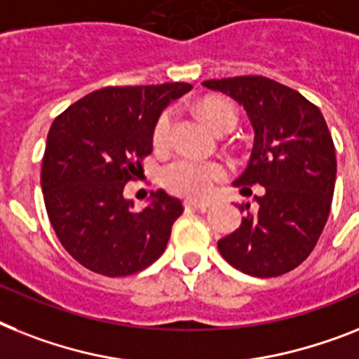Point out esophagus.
Returning <instances> with one entry per match:
<instances>
[{
  "label": "esophagus",
  "mask_w": 359,
  "mask_h": 359,
  "mask_svg": "<svg viewBox=\"0 0 359 359\" xmlns=\"http://www.w3.org/2000/svg\"><path fill=\"white\" fill-rule=\"evenodd\" d=\"M185 207H189V209H198V211H207V209L211 207V201L194 200V198H191V200H185Z\"/></svg>",
  "instance_id": "1"
}]
</instances>
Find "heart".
Here are the masks:
<instances>
[{
	"instance_id": "heart-1",
	"label": "heart",
	"mask_w": 359,
	"mask_h": 359,
	"mask_svg": "<svg viewBox=\"0 0 359 359\" xmlns=\"http://www.w3.org/2000/svg\"><path fill=\"white\" fill-rule=\"evenodd\" d=\"M203 117L216 132L233 128L236 123V111L227 100H211L203 106ZM172 130V111L165 109L154 126V144L165 147ZM226 176V167L218 161L180 156L163 168V183L172 192L185 196H203L211 191L216 182Z\"/></svg>"
}]
</instances>
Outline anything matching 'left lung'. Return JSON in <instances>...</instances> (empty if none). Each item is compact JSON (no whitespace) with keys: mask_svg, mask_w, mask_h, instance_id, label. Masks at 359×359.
Listing matches in <instances>:
<instances>
[{"mask_svg":"<svg viewBox=\"0 0 359 359\" xmlns=\"http://www.w3.org/2000/svg\"><path fill=\"white\" fill-rule=\"evenodd\" d=\"M205 88L238 102L253 128L240 192L262 185L264 194L240 203L242 224L218 240L233 268L251 277H279L297 268L318 244L330 215L336 150L319 108L295 90L266 76L205 80Z\"/></svg>","mask_w":359,"mask_h":359,"instance_id":"obj_1","label":"left lung"}]
</instances>
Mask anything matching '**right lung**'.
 <instances>
[{"label": "right lung", "mask_w": 359, "mask_h": 359, "mask_svg": "<svg viewBox=\"0 0 359 359\" xmlns=\"http://www.w3.org/2000/svg\"><path fill=\"white\" fill-rule=\"evenodd\" d=\"M185 82L104 88L53 121L41 161L47 215L67 253L95 273L124 277L159 259L182 201L163 189L133 211L124 187L143 172L154 126Z\"/></svg>", "instance_id": "right-lung-1"}]
</instances>
